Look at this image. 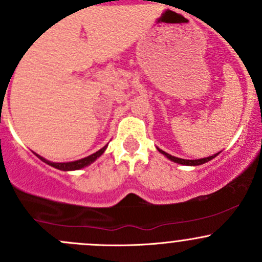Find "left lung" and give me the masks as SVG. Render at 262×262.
Here are the masks:
<instances>
[{"instance_id":"1","label":"left lung","mask_w":262,"mask_h":262,"mask_svg":"<svg viewBox=\"0 0 262 262\" xmlns=\"http://www.w3.org/2000/svg\"><path fill=\"white\" fill-rule=\"evenodd\" d=\"M157 149H158V152L162 153L163 156H166V157H167L168 160L172 161V162L180 163V165H185V166H199V165H203V163H205V162H208V161L213 160L214 157H216V156L219 155V152H218V153H215V155L209 156V157L200 158V160H184V158H179V157H175V156L168 155V153H166L165 150L160 149V148H157Z\"/></svg>"}]
</instances>
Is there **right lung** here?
Returning a JSON list of instances; mask_svg holds the SVG:
<instances>
[{"label":"right lung","instance_id":"right-lung-1","mask_svg":"<svg viewBox=\"0 0 262 262\" xmlns=\"http://www.w3.org/2000/svg\"><path fill=\"white\" fill-rule=\"evenodd\" d=\"M107 146L102 147L101 149H99L97 152L92 153L91 156H87V157L84 158H81V160H77V161H73V162H50V161L46 160L44 157H41V156L36 155L35 156L38 158H40L43 162L48 163L49 166H52V167L54 168H58V170H62V171H75V170H80V168H83L86 167V166L91 165L92 162H95V161L97 160V158L100 157V156L102 155V153L105 152V149H106Z\"/></svg>","mask_w":262,"mask_h":262}]
</instances>
